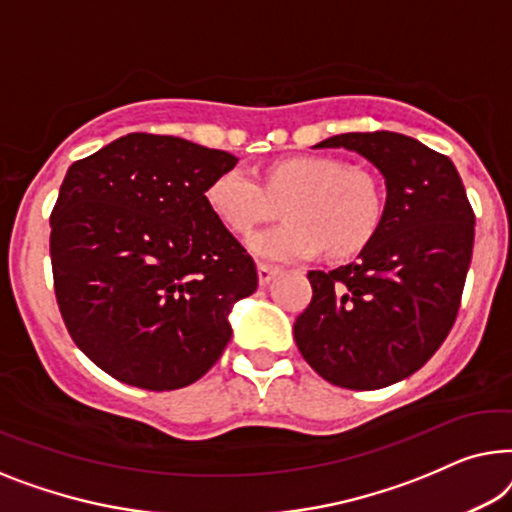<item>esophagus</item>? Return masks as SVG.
<instances>
[{"label":"esophagus","instance_id":"1","mask_svg":"<svg viewBox=\"0 0 512 512\" xmlns=\"http://www.w3.org/2000/svg\"><path fill=\"white\" fill-rule=\"evenodd\" d=\"M278 269L276 266H269V264H257V276H259V285H269L273 278H276Z\"/></svg>","mask_w":512,"mask_h":512}]
</instances>
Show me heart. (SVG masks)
<instances>
[{"label":"heart","mask_w":512,"mask_h":512,"mask_svg":"<svg viewBox=\"0 0 512 512\" xmlns=\"http://www.w3.org/2000/svg\"><path fill=\"white\" fill-rule=\"evenodd\" d=\"M206 201L222 225L248 232L276 215L285 222L248 236V248L266 262H299L327 248L350 255L376 232L383 215L380 185L362 167L325 155H297L271 164L264 185L246 169L222 171L208 185Z\"/></svg>","instance_id":"1"}]
</instances>
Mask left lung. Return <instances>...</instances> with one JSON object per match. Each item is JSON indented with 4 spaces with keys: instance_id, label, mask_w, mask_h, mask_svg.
Listing matches in <instances>:
<instances>
[{
    "instance_id": "left-lung-1",
    "label": "left lung",
    "mask_w": 512,
    "mask_h": 512,
    "mask_svg": "<svg viewBox=\"0 0 512 512\" xmlns=\"http://www.w3.org/2000/svg\"><path fill=\"white\" fill-rule=\"evenodd\" d=\"M345 148L385 178V208L355 262L308 271L313 299L294 322L308 364L345 390L413 376L455 325L473 253L475 215L455 164L397 132H350Z\"/></svg>"
}]
</instances>
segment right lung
Returning <instances> with one entry per match:
<instances>
[{
    "label": "right lung",
    "mask_w": 512,
    "mask_h": 512,
    "mask_svg": "<svg viewBox=\"0 0 512 512\" xmlns=\"http://www.w3.org/2000/svg\"><path fill=\"white\" fill-rule=\"evenodd\" d=\"M236 162L136 132L64 176L50 215L57 306L78 348L120 383L181 390L227 348L229 313L257 290V269L206 190Z\"/></svg>",
    "instance_id": "obj_1"
}]
</instances>
